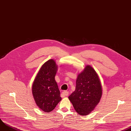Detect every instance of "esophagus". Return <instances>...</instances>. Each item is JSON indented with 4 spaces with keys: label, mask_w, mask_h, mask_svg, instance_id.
<instances>
[{
    "label": "esophagus",
    "mask_w": 131,
    "mask_h": 131,
    "mask_svg": "<svg viewBox=\"0 0 131 131\" xmlns=\"http://www.w3.org/2000/svg\"><path fill=\"white\" fill-rule=\"evenodd\" d=\"M62 96H68V95H69V92L68 91H63V92L62 93Z\"/></svg>",
    "instance_id": "1"
}]
</instances>
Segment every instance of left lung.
<instances>
[{
	"instance_id": "left-lung-1",
	"label": "left lung",
	"mask_w": 131,
	"mask_h": 131,
	"mask_svg": "<svg viewBox=\"0 0 131 131\" xmlns=\"http://www.w3.org/2000/svg\"><path fill=\"white\" fill-rule=\"evenodd\" d=\"M102 91L100 80L96 71L91 66H87L78 74L75 91L68 98L78 114L88 115L100 102Z\"/></svg>"
}]
</instances>
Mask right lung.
I'll return each instance as SVG.
<instances>
[{"label": "right lung", "mask_w": 131, "mask_h": 131, "mask_svg": "<svg viewBox=\"0 0 131 131\" xmlns=\"http://www.w3.org/2000/svg\"><path fill=\"white\" fill-rule=\"evenodd\" d=\"M57 70L58 66L53 60L47 61L40 68L32 85L36 103L46 113L52 111L61 100L60 92L55 80Z\"/></svg>", "instance_id": "1"}]
</instances>
